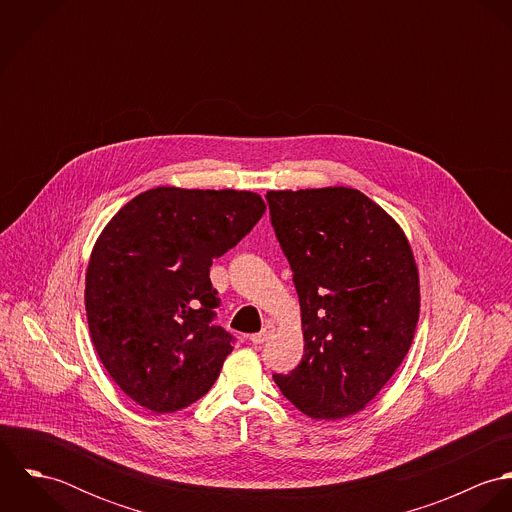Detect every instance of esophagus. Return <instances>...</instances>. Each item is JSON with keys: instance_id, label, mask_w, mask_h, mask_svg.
<instances>
[{"instance_id": "obj_1", "label": "esophagus", "mask_w": 512, "mask_h": 512, "mask_svg": "<svg viewBox=\"0 0 512 512\" xmlns=\"http://www.w3.org/2000/svg\"><path fill=\"white\" fill-rule=\"evenodd\" d=\"M272 333H274V329H272V327H264L260 333L250 335V341H252L254 345H262V343H266V341L272 337Z\"/></svg>"}]
</instances>
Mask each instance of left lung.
<instances>
[{"instance_id": "1", "label": "left lung", "mask_w": 512, "mask_h": 512, "mask_svg": "<svg viewBox=\"0 0 512 512\" xmlns=\"http://www.w3.org/2000/svg\"><path fill=\"white\" fill-rule=\"evenodd\" d=\"M270 220L299 295L303 357L274 374L313 420L357 414L410 351L418 266L404 230L357 189L268 191Z\"/></svg>"}]
</instances>
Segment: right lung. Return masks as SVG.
<instances>
[{
  "mask_svg": "<svg viewBox=\"0 0 512 512\" xmlns=\"http://www.w3.org/2000/svg\"><path fill=\"white\" fill-rule=\"evenodd\" d=\"M266 213L258 193L157 187L124 205L98 236L84 305L112 380L155 414L205 396L232 351L213 325V260Z\"/></svg>",
  "mask_w": 512,
  "mask_h": 512,
  "instance_id": "right-lung-1",
  "label": "right lung"
}]
</instances>
